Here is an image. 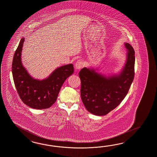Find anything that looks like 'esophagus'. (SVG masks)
<instances>
[{"mask_svg":"<svg viewBox=\"0 0 157 157\" xmlns=\"http://www.w3.org/2000/svg\"><path fill=\"white\" fill-rule=\"evenodd\" d=\"M83 67V62L81 60H78L75 62V68L77 70H79Z\"/></svg>","mask_w":157,"mask_h":157,"instance_id":"esophagus-1","label":"esophagus"}]
</instances>
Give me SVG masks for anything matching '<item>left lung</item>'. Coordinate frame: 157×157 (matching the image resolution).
Returning <instances> with one entry per match:
<instances>
[{"label": "left lung", "mask_w": 157, "mask_h": 157, "mask_svg": "<svg viewBox=\"0 0 157 157\" xmlns=\"http://www.w3.org/2000/svg\"><path fill=\"white\" fill-rule=\"evenodd\" d=\"M125 46L128 50L126 63L119 74L106 77L95 69L80 70L81 99L92 114L107 115L121 103L129 91L134 79L135 56L129 44L125 43Z\"/></svg>", "instance_id": "8db88e82"}]
</instances>
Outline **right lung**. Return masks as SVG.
<instances>
[{
  "mask_svg": "<svg viewBox=\"0 0 157 157\" xmlns=\"http://www.w3.org/2000/svg\"><path fill=\"white\" fill-rule=\"evenodd\" d=\"M24 38H22L13 56L12 72L16 88L23 103L37 109L51 107L57 99L65 80L74 73L73 64L62 66L49 77L42 80L31 77L21 62V52Z\"/></svg>",
  "mask_w": 157,
  "mask_h": 157,
  "instance_id": "right-lung-1",
  "label": "right lung"
}]
</instances>
